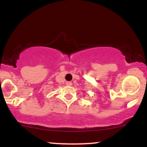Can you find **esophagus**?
<instances>
[{
	"label": "esophagus",
	"instance_id": "34e87169",
	"mask_svg": "<svg viewBox=\"0 0 147 147\" xmlns=\"http://www.w3.org/2000/svg\"><path fill=\"white\" fill-rule=\"evenodd\" d=\"M66 85L68 86H72V82H66Z\"/></svg>",
	"mask_w": 147,
	"mask_h": 147
}]
</instances>
